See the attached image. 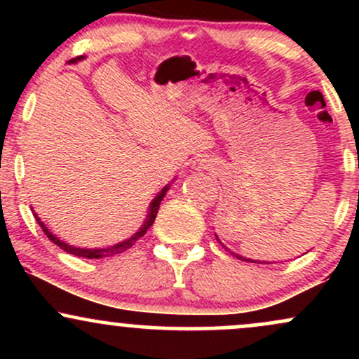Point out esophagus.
<instances>
[{"mask_svg":"<svg viewBox=\"0 0 359 359\" xmlns=\"http://www.w3.org/2000/svg\"><path fill=\"white\" fill-rule=\"evenodd\" d=\"M197 168H201V170H204V168H209V160H205V158L197 160Z\"/></svg>","mask_w":359,"mask_h":359,"instance_id":"esophagus-1","label":"esophagus"}]
</instances>
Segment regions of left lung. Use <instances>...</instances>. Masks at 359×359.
Here are the masks:
<instances>
[{"label": "left lung", "mask_w": 359, "mask_h": 359, "mask_svg": "<svg viewBox=\"0 0 359 359\" xmlns=\"http://www.w3.org/2000/svg\"><path fill=\"white\" fill-rule=\"evenodd\" d=\"M216 240H217V243H219V245H222V243L219 241V238L216 236ZM222 248H224V250H228V248H226L224 245H222ZM229 253H231V251H229ZM231 255H234V253H231ZM234 257H236V258H240V259H243V262H253V259H246V258H243V257H238V255H234ZM253 263H257V262H253ZM259 263H262V262H259Z\"/></svg>", "instance_id": "8db88e82"}]
</instances>
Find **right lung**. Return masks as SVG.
<instances>
[{"mask_svg": "<svg viewBox=\"0 0 359 359\" xmlns=\"http://www.w3.org/2000/svg\"><path fill=\"white\" fill-rule=\"evenodd\" d=\"M79 59H82V55L81 57H77V59H72L71 62H76V60H79ZM168 191V185H165V187L162 189V191H160V194L158 196L155 197L154 201H151V204H150V209H148V216H147V221H145V224L142 226V228H140V231L137 233V234H133V236L130 238V240H126V241H123V243H118V245H114V246H109V248H100V250H86V248H76V246H71V245H67V243H64V241H60L59 238H55L53 236V234L48 231L47 228H45V224L42 221H40V217L36 216L35 214V219H36V222H39V226L40 228H42V231L47 234V238L48 240H50L53 245H57L59 246V248H62L64 251H67V253H71V255H76V257H82V258H106V257H114V255H119V253H123V251H126V250H130L131 246L135 245V243H137L140 238L142 236H145V233H147V229L150 228L151 224H154V221H155V217H156V212H158V208H160V203H162V199L163 197H165V192Z\"/></svg>", "mask_w": 359, "mask_h": 359, "instance_id": "add662e5", "label": "right lung"}]
</instances>
